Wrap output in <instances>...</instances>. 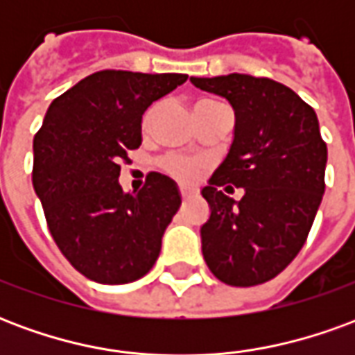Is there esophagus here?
I'll return each instance as SVG.
<instances>
[{
    "label": "esophagus",
    "instance_id": "34e87169",
    "mask_svg": "<svg viewBox=\"0 0 355 355\" xmlns=\"http://www.w3.org/2000/svg\"><path fill=\"white\" fill-rule=\"evenodd\" d=\"M180 196H182V200H190V198H192V193L188 192V190H180Z\"/></svg>",
    "mask_w": 355,
    "mask_h": 355
}]
</instances>
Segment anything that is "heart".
<instances>
[{
  "mask_svg": "<svg viewBox=\"0 0 355 355\" xmlns=\"http://www.w3.org/2000/svg\"><path fill=\"white\" fill-rule=\"evenodd\" d=\"M155 108H150L144 116V127L150 125V121L154 119ZM163 169L171 173L173 177H177L182 182H193L198 177V163L184 159V157H178V155H169L163 159Z\"/></svg>",
  "mask_w": 355,
  "mask_h": 355,
  "instance_id": "1",
  "label": "heart"
}]
</instances>
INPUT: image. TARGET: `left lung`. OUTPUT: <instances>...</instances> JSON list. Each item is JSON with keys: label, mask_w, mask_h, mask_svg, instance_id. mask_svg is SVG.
Returning a JSON list of instances; mask_svg holds the SVG:
<instances>
[{"label": "left lung", "mask_w": 355, "mask_h": 355, "mask_svg": "<svg viewBox=\"0 0 355 355\" xmlns=\"http://www.w3.org/2000/svg\"><path fill=\"white\" fill-rule=\"evenodd\" d=\"M190 81L226 98L236 116L228 154L201 190L211 207L200 230L203 259L220 282L259 285L289 266L320 209L327 165L320 121L293 89L268 78ZM224 184L243 187L244 198H228Z\"/></svg>", "instance_id": "obj_1"}]
</instances>
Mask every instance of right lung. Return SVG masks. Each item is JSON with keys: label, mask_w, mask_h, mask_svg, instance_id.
I'll return each mask as SVG.
<instances>
[{"label": "right lung", "mask_w": 355, "mask_h": 355, "mask_svg": "<svg viewBox=\"0 0 355 355\" xmlns=\"http://www.w3.org/2000/svg\"><path fill=\"white\" fill-rule=\"evenodd\" d=\"M186 73L104 70L51 102L34 139L32 182L49 232L78 272L121 285L146 275L180 207L173 178L150 173L139 192L119 186V163L140 146L142 116Z\"/></svg>", "instance_id": "1"}]
</instances>
